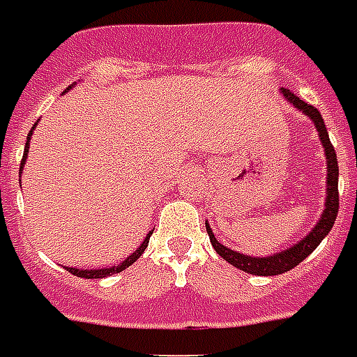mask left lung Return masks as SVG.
I'll use <instances>...</instances> for the list:
<instances>
[{"label": "left lung", "mask_w": 357, "mask_h": 357, "mask_svg": "<svg viewBox=\"0 0 357 357\" xmlns=\"http://www.w3.org/2000/svg\"><path fill=\"white\" fill-rule=\"evenodd\" d=\"M282 96L288 103H292L296 109H300L305 113L307 117L312 119L313 125L319 132V140L325 148V158H327V198H325V209L321 213L319 221L313 227L312 232L302 238L294 246L287 248L284 252L279 254H271L267 257H252V255H244L240 252H234L231 248L223 246L219 240L215 238L213 231L209 229V225L206 223L207 234L211 240V246L215 248V252L223 257L225 261H229L234 265L240 271H246L250 275H261V277H271V275H280V273H287L290 269H294L296 265L302 264L307 255L312 254L315 248L319 246L321 240L327 236L333 225H335L336 215H338V163H336V151L333 148V144L328 140V132L325 128V121L321 117V113L317 107H313L310 103H305L304 100H300L294 92L284 90L282 88Z\"/></svg>", "instance_id": "left-lung-1"}]
</instances>
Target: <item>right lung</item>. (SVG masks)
<instances>
[{
	"mask_svg": "<svg viewBox=\"0 0 357 357\" xmlns=\"http://www.w3.org/2000/svg\"><path fill=\"white\" fill-rule=\"evenodd\" d=\"M69 88H73V86H69ZM69 88H67V90H69ZM67 90H65V92H67ZM34 126H36V125H34ZM34 126H32V130H34ZM32 130H30L29 138H26V146H24V155H22V159H21V171H22V167H24V163H26V155H29V142H30V136H32ZM151 232H153V231L148 232V236L144 238L142 244L136 248V250H134L132 254L126 257L123 264L113 265V267H105V269H77V267H67V271L73 273L75 277H82V279H103V277H111V275H117V273L125 271L126 267H130V265H132L134 261H136V259H138V257L144 254V250L148 248V242H150Z\"/></svg>",
	"mask_w": 357,
	"mask_h": 357,
	"instance_id": "1",
	"label": "right lung"
}]
</instances>
